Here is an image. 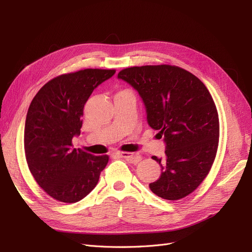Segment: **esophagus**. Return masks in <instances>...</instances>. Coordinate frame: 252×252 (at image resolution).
I'll list each match as a JSON object with an SVG mask.
<instances>
[{"mask_svg":"<svg viewBox=\"0 0 252 252\" xmlns=\"http://www.w3.org/2000/svg\"><path fill=\"white\" fill-rule=\"evenodd\" d=\"M116 155H117L118 157L125 158V159H126L128 162L134 163V164H137L139 161L141 160V157H140V156H138V155H136V154H133V153L121 152V153H117Z\"/></svg>","mask_w":252,"mask_h":252,"instance_id":"obj_1","label":"esophagus"}]
</instances>
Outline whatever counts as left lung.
I'll return each instance as SVG.
<instances>
[{
	"label": "left lung",
	"mask_w": 252,
	"mask_h": 252,
	"mask_svg": "<svg viewBox=\"0 0 252 252\" xmlns=\"http://www.w3.org/2000/svg\"><path fill=\"white\" fill-rule=\"evenodd\" d=\"M117 78L139 93L148 126L164 136L165 157H152L162 172L151 190L167 200L184 198L206 179L217 153L218 112L209 90L194 74L171 65L128 67Z\"/></svg>",
	"instance_id": "obj_1"
}]
</instances>
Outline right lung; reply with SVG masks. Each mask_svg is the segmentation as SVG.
<instances>
[{
  "label": "right lung",
  "mask_w": 252,
  "mask_h": 252,
  "mask_svg": "<svg viewBox=\"0 0 252 252\" xmlns=\"http://www.w3.org/2000/svg\"><path fill=\"white\" fill-rule=\"evenodd\" d=\"M114 69H84L62 74L37 92L28 110L24 144L29 169L51 197L80 201L95 188L108 156L72 148L81 134L83 110L91 93Z\"/></svg>",
  "instance_id": "obj_1"
}]
</instances>
